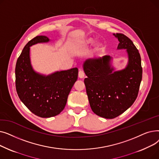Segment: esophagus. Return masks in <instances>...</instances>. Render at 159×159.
<instances>
[{"label":"esophagus","mask_w":159,"mask_h":159,"mask_svg":"<svg viewBox=\"0 0 159 159\" xmlns=\"http://www.w3.org/2000/svg\"><path fill=\"white\" fill-rule=\"evenodd\" d=\"M84 75H85V74H84V71H83L82 70H79V77L80 78V79H82V78H84Z\"/></svg>","instance_id":"obj_1"}]
</instances>
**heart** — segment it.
<instances>
[{
    "mask_svg": "<svg viewBox=\"0 0 159 159\" xmlns=\"http://www.w3.org/2000/svg\"><path fill=\"white\" fill-rule=\"evenodd\" d=\"M94 40L91 38H87L82 41V44L84 46H89L93 44ZM102 47V44L101 43H97L95 44V49L99 50Z\"/></svg>",
    "mask_w": 159,
    "mask_h": 159,
    "instance_id": "b5f03b06",
    "label": "heart"
}]
</instances>
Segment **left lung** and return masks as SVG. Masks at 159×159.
Returning a JSON list of instances; mask_svg holds the SVG:
<instances>
[{
  "label": "left lung",
  "instance_id": "left-lung-1",
  "mask_svg": "<svg viewBox=\"0 0 159 159\" xmlns=\"http://www.w3.org/2000/svg\"><path fill=\"white\" fill-rule=\"evenodd\" d=\"M113 35L119 41L117 49H126L128 62L126 68L115 71L111 66L113 58L109 55L89 58L83 64L91 110L110 119L123 113L135 102L143 75L140 55L133 42L122 33Z\"/></svg>",
  "mask_w": 159,
  "mask_h": 159
}]
</instances>
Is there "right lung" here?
Segmentation results:
<instances>
[{"label": "right lung", "instance_id": "add662e5", "mask_svg": "<svg viewBox=\"0 0 159 159\" xmlns=\"http://www.w3.org/2000/svg\"><path fill=\"white\" fill-rule=\"evenodd\" d=\"M46 36H37L24 46L15 67V86L23 104L35 115L49 118L59 114L78 78V68L56 71L45 75L33 70L30 47L49 41Z\"/></svg>", "mask_w": 159, "mask_h": 159}]
</instances>
